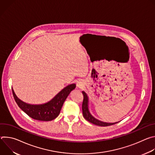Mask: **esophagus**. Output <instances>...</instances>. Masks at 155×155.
I'll use <instances>...</instances> for the list:
<instances>
[{
  "label": "esophagus",
  "instance_id": "obj_1",
  "mask_svg": "<svg viewBox=\"0 0 155 155\" xmlns=\"http://www.w3.org/2000/svg\"><path fill=\"white\" fill-rule=\"evenodd\" d=\"M77 86H78V87H81L83 86V81H82L79 80L78 81H77Z\"/></svg>",
  "mask_w": 155,
  "mask_h": 155
}]
</instances>
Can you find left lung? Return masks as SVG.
<instances>
[{
  "mask_svg": "<svg viewBox=\"0 0 155 155\" xmlns=\"http://www.w3.org/2000/svg\"><path fill=\"white\" fill-rule=\"evenodd\" d=\"M82 93L83 94V101L82 104V111H83V115L84 118L89 122L97 125L99 126H110V125H113L115 124L118 122L117 123H105L101 121L100 120H97L95 118L90 112L89 109H88V97L87 94H86L85 92L82 91Z\"/></svg>",
  "mask_w": 155,
  "mask_h": 155,
  "instance_id": "left-lung-1",
  "label": "left lung"
}]
</instances>
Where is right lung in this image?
Segmentation results:
<instances>
[{"label": "right lung", "mask_w": 155, "mask_h": 155, "mask_svg": "<svg viewBox=\"0 0 155 155\" xmlns=\"http://www.w3.org/2000/svg\"><path fill=\"white\" fill-rule=\"evenodd\" d=\"M75 87V84L68 85L50 101L40 105H32L22 101L16 96L13 88L12 93L18 107L28 116L36 120L48 121L58 117L64 101Z\"/></svg>", "instance_id": "1"}]
</instances>
